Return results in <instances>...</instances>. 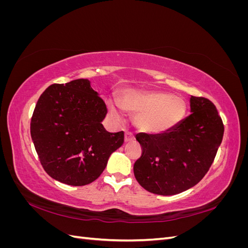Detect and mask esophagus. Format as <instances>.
Listing matches in <instances>:
<instances>
[{"mask_svg":"<svg viewBox=\"0 0 248 248\" xmlns=\"http://www.w3.org/2000/svg\"><path fill=\"white\" fill-rule=\"evenodd\" d=\"M132 140H134V136H133V134L131 132H129V131H126L125 132V141L126 142H129V141H132Z\"/></svg>","mask_w":248,"mask_h":248,"instance_id":"esophagus-1","label":"esophagus"}]
</instances>
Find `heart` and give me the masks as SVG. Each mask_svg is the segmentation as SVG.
I'll list each match as a JSON object with an SVG mask.
<instances>
[{
  "mask_svg": "<svg viewBox=\"0 0 248 248\" xmlns=\"http://www.w3.org/2000/svg\"><path fill=\"white\" fill-rule=\"evenodd\" d=\"M119 104L123 110L136 115L134 123L138 129L149 134H162L175 129L183 121L187 110L181 97L160 91L126 90ZM108 110L111 117L121 119L116 102L108 103Z\"/></svg>",
  "mask_w": 248,
  "mask_h": 248,
  "instance_id": "1",
  "label": "heart"
}]
</instances>
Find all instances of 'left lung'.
<instances>
[{
  "mask_svg": "<svg viewBox=\"0 0 248 248\" xmlns=\"http://www.w3.org/2000/svg\"><path fill=\"white\" fill-rule=\"evenodd\" d=\"M191 114L162 134H137L142 153L133 166L136 179L149 192L174 196L198 184L221 144L224 127L214 104L190 97Z\"/></svg>",
  "mask_w": 248,
  "mask_h": 248,
  "instance_id": "left-lung-1",
  "label": "left lung"
}]
</instances>
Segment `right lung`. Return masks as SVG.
Returning a JSON list of instances; mask_svg holds the SVG:
<instances>
[{
    "label": "right lung",
    "mask_w": 248,
    "mask_h": 248,
    "mask_svg": "<svg viewBox=\"0 0 248 248\" xmlns=\"http://www.w3.org/2000/svg\"><path fill=\"white\" fill-rule=\"evenodd\" d=\"M106 103L89 79L49 86L39 97L31 120V137L42 167L57 181L72 186L92 183L112 152L123 145L124 132L102 125Z\"/></svg>",
    "instance_id": "obj_1"
}]
</instances>
